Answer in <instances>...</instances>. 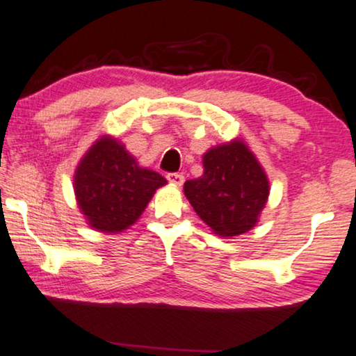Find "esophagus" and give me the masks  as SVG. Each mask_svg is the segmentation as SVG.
Returning a JSON list of instances; mask_svg holds the SVG:
<instances>
[{"mask_svg":"<svg viewBox=\"0 0 356 356\" xmlns=\"http://www.w3.org/2000/svg\"><path fill=\"white\" fill-rule=\"evenodd\" d=\"M167 179L173 184V186H181L183 181H184V177L181 173H168Z\"/></svg>","mask_w":356,"mask_h":356,"instance_id":"obj_1","label":"esophagus"}]
</instances>
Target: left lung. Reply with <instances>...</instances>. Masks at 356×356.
Listing matches in <instances>:
<instances>
[{"label":"left lung","instance_id":"8db88e82","mask_svg":"<svg viewBox=\"0 0 356 356\" xmlns=\"http://www.w3.org/2000/svg\"><path fill=\"white\" fill-rule=\"evenodd\" d=\"M202 177L184 183V196L218 236L250 232L269 197V179L241 139L209 149Z\"/></svg>","mask_w":356,"mask_h":356}]
</instances>
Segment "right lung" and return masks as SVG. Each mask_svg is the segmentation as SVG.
<instances>
[{"label":"right lung","mask_w":356,"mask_h":356,"mask_svg":"<svg viewBox=\"0 0 356 356\" xmlns=\"http://www.w3.org/2000/svg\"><path fill=\"white\" fill-rule=\"evenodd\" d=\"M162 175L139 167L124 145L102 136L81 159L74 173L77 206L94 230L118 233L133 225L160 186Z\"/></svg>","instance_id":"1"}]
</instances>
